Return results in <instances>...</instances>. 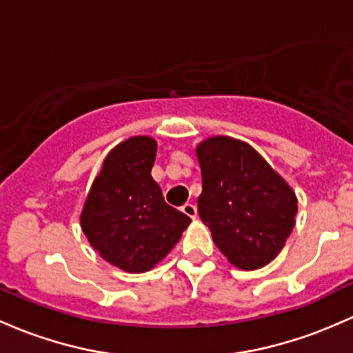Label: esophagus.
Listing matches in <instances>:
<instances>
[{
  "label": "esophagus",
  "mask_w": 353,
  "mask_h": 353,
  "mask_svg": "<svg viewBox=\"0 0 353 353\" xmlns=\"http://www.w3.org/2000/svg\"><path fill=\"white\" fill-rule=\"evenodd\" d=\"M181 210H183V213L188 214L189 218H196V214H198V208L192 205V203H186Z\"/></svg>",
  "instance_id": "1"
}]
</instances>
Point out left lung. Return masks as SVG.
<instances>
[{
    "label": "left lung",
    "instance_id": "left-lung-1",
    "mask_svg": "<svg viewBox=\"0 0 353 353\" xmlns=\"http://www.w3.org/2000/svg\"><path fill=\"white\" fill-rule=\"evenodd\" d=\"M203 192L198 213L232 265L255 270L283 250L298 199L283 177L248 143L211 137L196 147Z\"/></svg>",
    "mask_w": 353,
    "mask_h": 353
}]
</instances>
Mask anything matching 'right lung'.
<instances>
[{"instance_id":"obj_1","label":"right lung","mask_w":353,"mask_h":353,"mask_svg":"<svg viewBox=\"0 0 353 353\" xmlns=\"http://www.w3.org/2000/svg\"><path fill=\"white\" fill-rule=\"evenodd\" d=\"M157 143L132 137L106 155L92 183L81 226L94 250L127 272H145L172 250L191 218L164 201L152 179Z\"/></svg>"}]
</instances>
